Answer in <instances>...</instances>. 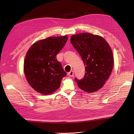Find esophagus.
Returning a JSON list of instances; mask_svg holds the SVG:
<instances>
[{"instance_id":"esophagus-1","label":"esophagus","mask_w":134,"mask_h":134,"mask_svg":"<svg viewBox=\"0 0 134 134\" xmlns=\"http://www.w3.org/2000/svg\"><path fill=\"white\" fill-rule=\"evenodd\" d=\"M68 75L69 76H74V71L71 70L68 73Z\"/></svg>"}]
</instances>
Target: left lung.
<instances>
[{
	"instance_id": "1",
	"label": "left lung",
	"mask_w": 134,
	"mask_h": 134,
	"mask_svg": "<svg viewBox=\"0 0 134 134\" xmlns=\"http://www.w3.org/2000/svg\"><path fill=\"white\" fill-rule=\"evenodd\" d=\"M70 42L85 66L84 77L75 79L78 86L88 93L97 91L108 79L113 67L110 47L102 37L90 33L72 35Z\"/></svg>"
}]
</instances>
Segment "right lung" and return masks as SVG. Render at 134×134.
<instances>
[{"label": "right lung", "mask_w": 134, "mask_h": 134, "mask_svg": "<svg viewBox=\"0 0 134 134\" xmlns=\"http://www.w3.org/2000/svg\"><path fill=\"white\" fill-rule=\"evenodd\" d=\"M68 38L65 35L39 40L27 52L24 64L25 75L29 85L37 92L44 95L53 93L66 75L56 56Z\"/></svg>", "instance_id": "right-lung-1"}]
</instances>
